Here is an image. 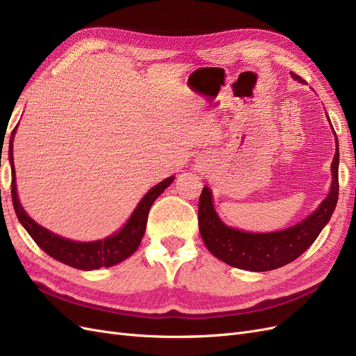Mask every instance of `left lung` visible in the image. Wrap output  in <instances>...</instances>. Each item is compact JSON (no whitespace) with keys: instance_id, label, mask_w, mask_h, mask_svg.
I'll return each mask as SVG.
<instances>
[{"instance_id":"left-lung-1","label":"left lung","mask_w":356,"mask_h":356,"mask_svg":"<svg viewBox=\"0 0 356 356\" xmlns=\"http://www.w3.org/2000/svg\"><path fill=\"white\" fill-rule=\"evenodd\" d=\"M291 75L294 80L303 83V79L298 75ZM331 175L332 182L328 196L322 200L314 213H310L306 220L293 227L272 233H248L225 225L215 212L211 190L204 186L199 199V230L204 245L212 255L220 258L225 264L250 272L273 270V268L294 261L316 241L336 209L339 199L337 138L336 154L331 163Z\"/></svg>"}]
</instances>
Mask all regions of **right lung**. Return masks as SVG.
<instances>
[{
    "mask_svg": "<svg viewBox=\"0 0 356 356\" xmlns=\"http://www.w3.org/2000/svg\"><path fill=\"white\" fill-rule=\"evenodd\" d=\"M16 134V127L12 132V139ZM13 149V148H12ZM12 157V199L15 212L20 224L24 225L25 230L29 233L32 239L41 248L42 251L49 254L55 260L80 268V270H95L99 267H111L118 263H122L126 258L131 257L136 250L139 243H141L143 236L147 227V218L148 212L154 200L165 191L166 187L170 186V182L175 179V177H169L159 182L149 190L147 195L138 203V207L132 212L131 218L123 225L122 230H118L110 238H105L102 241L95 242H75L60 236L51 233L50 230L41 227L32 220L29 215L22 208L19 202L17 191H16V175H15V165H13V153H10Z\"/></svg>",
    "mask_w": 356,
    "mask_h": 356,
    "instance_id": "1",
    "label": "right lung"
}]
</instances>
